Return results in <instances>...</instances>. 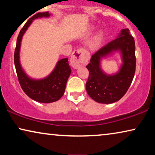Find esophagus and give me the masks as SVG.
<instances>
[{"label":"esophagus","instance_id":"obj_1","mask_svg":"<svg viewBox=\"0 0 155 155\" xmlns=\"http://www.w3.org/2000/svg\"><path fill=\"white\" fill-rule=\"evenodd\" d=\"M87 58L85 51L83 48H79L75 50L71 55V64L74 68H77L80 65L87 62Z\"/></svg>","mask_w":155,"mask_h":155}]
</instances>
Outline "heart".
Returning <instances> with one entry per match:
<instances>
[{
    "mask_svg": "<svg viewBox=\"0 0 155 155\" xmlns=\"http://www.w3.org/2000/svg\"><path fill=\"white\" fill-rule=\"evenodd\" d=\"M102 39H103V34L101 32H99L96 36H95L94 40H93V41L92 42V44H91L92 47L97 48V46L101 44Z\"/></svg>",
    "mask_w": 155,
    "mask_h": 155,
    "instance_id": "heart-1",
    "label": "heart"
}]
</instances>
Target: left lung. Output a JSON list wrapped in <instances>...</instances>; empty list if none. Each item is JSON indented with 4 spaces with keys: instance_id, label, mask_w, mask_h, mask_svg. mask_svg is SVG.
Returning <instances> with one entry per match:
<instances>
[{
    "instance_id": "1",
    "label": "left lung",
    "mask_w": 155,
    "mask_h": 155,
    "mask_svg": "<svg viewBox=\"0 0 155 155\" xmlns=\"http://www.w3.org/2000/svg\"><path fill=\"white\" fill-rule=\"evenodd\" d=\"M122 53L123 65L116 74L108 76L101 71V58L113 51ZM136 66L134 38L129 29H124L118 37L106 44L92 55L90 63L86 68L89 78L86 90L93 100L101 104H111L120 100L124 96L133 81Z\"/></svg>"
}]
</instances>
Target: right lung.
Returning <instances> with one entry per match:
<instances>
[{
	"label": "right lung",
	"instance_id": "obj_1",
	"mask_svg": "<svg viewBox=\"0 0 155 155\" xmlns=\"http://www.w3.org/2000/svg\"><path fill=\"white\" fill-rule=\"evenodd\" d=\"M49 16L48 12H38L29 19L19 34L14 54V63L21 87L31 99L41 103H51L61 99L64 94L68 79L71 73L68 58L61 59L52 73L41 80H34L29 78L21 67L20 49L23 35L35 19Z\"/></svg>",
	"mask_w": 155,
	"mask_h": 155
}]
</instances>
